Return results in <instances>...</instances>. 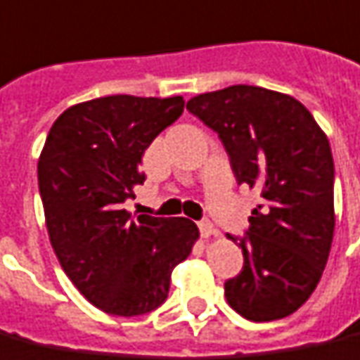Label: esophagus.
Wrapping results in <instances>:
<instances>
[{"label":"esophagus","mask_w":360,"mask_h":360,"mask_svg":"<svg viewBox=\"0 0 360 360\" xmlns=\"http://www.w3.org/2000/svg\"><path fill=\"white\" fill-rule=\"evenodd\" d=\"M198 229H200V234L204 238H210L212 234H217V229H215V225L212 221H200V223H198Z\"/></svg>","instance_id":"34e87169"}]
</instances>
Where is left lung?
<instances>
[{"label":"left lung","instance_id":"1","mask_svg":"<svg viewBox=\"0 0 360 360\" xmlns=\"http://www.w3.org/2000/svg\"><path fill=\"white\" fill-rule=\"evenodd\" d=\"M187 110L219 135L238 185L262 204L238 238L244 267L225 282L229 305L248 321L284 319L307 302L334 236V160L307 108L284 93L231 85L196 95Z\"/></svg>","mask_w":360,"mask_h":360}]
</instances>
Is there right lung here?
<instances>
[{
    "instance_id": "1",
    "label": "right lung",
    "mask_w": 360,
    "mask_h": 360,
    "mask_svg": "<svg viewBox=\"0 0 360 360\" xmlns=\"http://www.w3.org/2000/svg\"><path fill=\"white\" fill-rule=\"evenodd\" d=\"M183 108V97L93 98L60 114L45 139L38 185L49 240L74 286L110 315L160 307L198 240L191 219L124 210L145 183L143 154Z\"/></svg>"
}]
</instances>
